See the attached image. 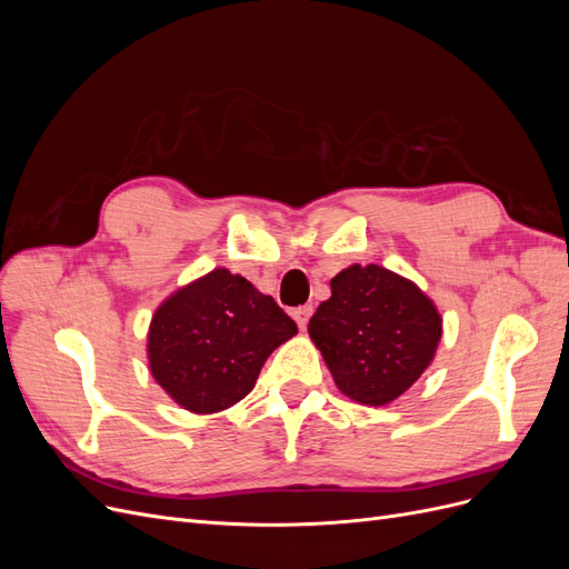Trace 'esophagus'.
<instances>
[{
    "label": "esophagus",
    "instance_id": "esophagus-1",
    "mask_svg": "<svg viewBox=\"0 0 569 569\" xmlns=\"http://www.w3.org/2000/svg\"><path fill=\"white\" fill-rule=\"evenodd\" d=\"M311 316H313V306H299V308H295V311H291V318L297 320L301 330H306V325H308V320H311Z\"/></svg>",
    "mask_w": 569,
    "mask_h": 569
}]
</instances>
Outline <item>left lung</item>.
I'll use <instances>...</instances> for the list:
<instances>
[{"label": "left lung", "instance_id": "1", "mask_svg": "<svg viewBox=\"0 0 569 569\" xmlns=\"http://www.w3.org/2000/svg\"><path fill=\"white\" fill-rule=\"evenodd\" d=\"M330 287L308 335L341 393L387 406L432 363L441 339L437 306L416 282L375 263L349 266Z\"/></svg>", "mask_w": 569, "mask_h": 569}]
</instances>
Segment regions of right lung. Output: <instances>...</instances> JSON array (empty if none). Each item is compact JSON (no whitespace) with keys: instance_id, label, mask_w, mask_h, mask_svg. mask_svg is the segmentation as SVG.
<instances>
[{"instance_id":"add662e5","label":"right lung","mask_w":569,"mask_h":569,"mask_svg":"<svg viewBox=\"0 0 569 569\" xmlns=\"http://www.w3.org/2000/svg\"><path fill=\"white\" fill-rule=\"evenodd\" d=\"M297 332L272 297L216 268L157 308L147 335L149 370L178 406L209 416L242 401L266 358Z\"/></svg>"}]
</instances>
